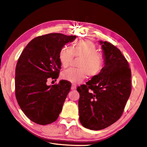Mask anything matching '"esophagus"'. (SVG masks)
<instances>
[{
	"instance_id": "obj_1",
	"label": "esophagus",
	"mask_w": 147,
	"mask_h": 147,
	"mask_svg": "<svg viewBox=\"0 0 147 147\" xmlns=\"http://www.w3.org/2000/svg\"><path fill=\"white\" fill-rule=\"evenodd\" d=\"M71 89L72 90H73L75 89H76V85H72Z\"/></svg>"
}]
</instances>
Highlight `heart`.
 Returning <instances> with one entry per match:
<instances>
[{"mask_svg":"<svg viewBox=\"0 0 147 147\" xmlns=\"http://www.w3.org/2000/svg\"><path fill=\"white\" fill-rule=\"evenodd\" d=\"M80 58L77 65L78 69H67L62 73L63 80L73 84H80L86 77L94 78L103 68V58L97 53L95 44L89 40H80L73 47L63 46L59 52V60L63 67L70 65L73 58Z\"/></svg>","mask_w":147,"mask_h":147,"instance_id":"obj_1","label":"heart"}]
</instances>
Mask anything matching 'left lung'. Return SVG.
<instances>
[{
	"instance_id": "8db88e82",
	"label": "left lung",
	"mask_w": 147,
	"mask_h": 147,
	"mask_svg": "<svg viewBox=\"0 0 147 147\" xmlns=\"http://www.w3.org/2000/svg\"><path fill=\"white\" fill-rule=\"evenodd\" d=\"M104 67L99 74L78 87L80 121L90 130L104 129L121 116L131 92V71L116 46L99 41Z\"/></svg>"
}]
</instances>
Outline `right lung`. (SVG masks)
I'll use <instances>...</instances> for the list:
<instances>
[{
	"mask_svg": "<svg viewBox=\"0 0 147 147\" xmlns=\"http://www.w3.org/2000/svg\"><path fill=\"white\" fill-rule=\"evenodd\" d=\"M76 36L50 33L36 37L21 53L15 69V96L21 110L39 125L55 121L70 91V82L62 80L47 85V79H57L61 69L60 49Z\"/></svg>",
	"mask_w": 147,
	"mask_h": 147,
	"instance_id": "1",
	"label": "right lung"
}]
</instances>
